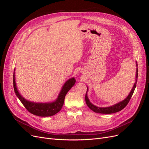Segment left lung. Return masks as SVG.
I'll return each instance as SVG.
<instances>
[{
	"label": "left lung",
	"mask_w": 149,
	"mask_h": 149,
	"mask_svg": "<svg viewBox=\"0 0 149 149\" xmlns=\"http://www.w3.org/2000/svg\"><path fill=\"white\" fill-rule=\"evenodd\" d=\"M137 78H138V69L137 68L136 79V82L135 83V84L134 85V87H133L132 89L131 90V91H130V94H129V96L126 97L125 100H124V101H121L118 104H116L110 106V107H96L94 105H93V104L90 102V101H89L88 98L87 94H86V93L85 101H86V102L87 106L89 107V109H91L94 112H96V113H100V114H112V113H115V112L121 111L122 109H123L127 105V104L130 101V99H131V97L132 96V94L134 92V90H135V89H136V87Z\"/></svg>",
	"instance_id": "left-lung-1"
}]
</instances>
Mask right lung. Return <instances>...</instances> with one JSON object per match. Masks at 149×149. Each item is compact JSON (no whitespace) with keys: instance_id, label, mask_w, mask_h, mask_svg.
I'll use <instances>...</instances> for the list:
<instances>
[{"instance_id":"add662e5","label":"right lung","mask_w":149,"mask_h":149,"mask_svg":"<svg viewBox=\"0 0 149 149\" xmlns=\"http://www.w3.org/2000/svg\"><path fill=\"white\" fill-rule=\"evenodd\" d=\"M13 84L15 93L21 102L23 104V105L26 108V109L33 115L41 117L52 116L59 112L63 106L66 93L73 86L76 82V80L74 78L67 81L63 87L55 102L52 103H35L26 101L20 95L19 93L18 92L16 87L14 73H13Z\"/></svg>"}]
</instances>
